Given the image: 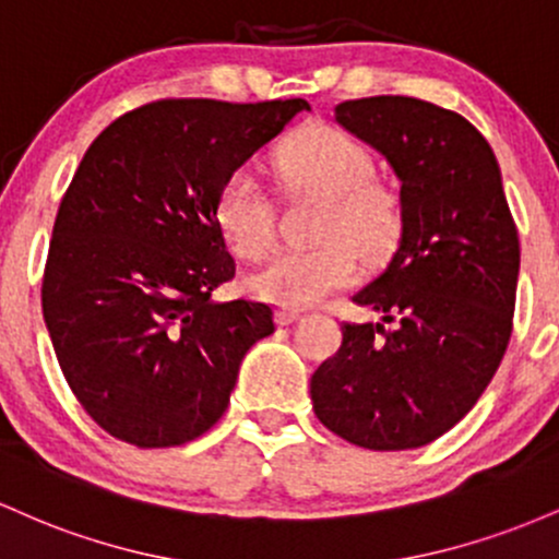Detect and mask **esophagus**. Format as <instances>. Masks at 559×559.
Wrapping results in <instances>:
<instances>
[{
    "mask_svg": "<svg viewBox=\"0 0 559 559\" xmlns=\"http://www.w3.org/2000/svg\"><path fill=\"white\" fill-rule=\"evenodd\" d=\"M300 317H304V311H298V309H280L277 311V324H282V328H287V324L298 322Z\"/></svg>",
    "mask_w": 559,
    "mask_h": 559,
    "instance_id": "1",
    "label": "esophagus"
}]
</instances>
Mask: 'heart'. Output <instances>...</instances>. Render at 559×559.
<instances>
[{
    "mask_svg": "<svg viewBox=\"0 0 559 559\" xmlns=\"http://www.w3.org/2000/svg\"><path fill=\"white\" fill-rule=\"evenodd\" d=\"M277 174L287 190L324 200L311 250H280L248 285L255 296L282 309L322 304L359 277V255L380 261L401 237V200L372 177L367 147L330 127L298 131L277 150ZM216 222L227 246L255 261L274 240V209L259 179L240 168L224 179L216 195Z\"/></svg>",
    "mask_w": 559,
    "mask_h": 559,
    "instance_id": "heart-1",
    "label": "heart"
}]
</instances>
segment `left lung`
Returning <instances> with one entry per match:
<instances>
[{"mask_svg":"<svg viewBox=\"0 0 559 559\" xmlns=\"http://www.w3.org/2000/svg\"><path fill=\"white\" fill-rule=\"evenodd\" d=\"M335 121L396 174V253L354 304L393 321L343 324L313 372L324 428L374 451L417 449L467 415L512 332L520 240L491 144L460 112L415 97L348 99Z\"/></svg>","mask_w":559,"mask_h":559,"instance_id":"left-lung-1","label":"left lung"}]
</instances>
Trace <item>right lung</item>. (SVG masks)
<instances>
[{
    "mask_svg": "<svg viewBox=\"0 0 559 559\" xmlns=\"http://www.w3.org/2000/svg\"><path fill=\"white\" fill-rule=\"evenodd\" d=\"M304 110L306 99H160L86 150L55 218L41 311L68 385L110 436L179 447L227 412L274 313L211 298L235 277L216 195Z\"/></svg>",
    "mask_w": 559,
    "mask_h": 559,
    "instance_id": "obj_1",
    "label": "right lung"
}]
</instances>
